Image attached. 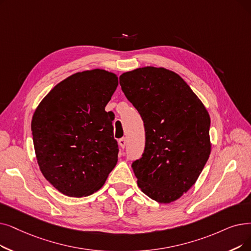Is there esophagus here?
<instances>
[{"label": "esophagus", "mask_w": 251, "mask_h": 251, "mask_svg": "<svg viewBox=\"0 0 251 251\" xmlns=\"http://www.w3.org/2000/svg\"><path fill=\"white\" fill-rule=\"evenodd\" d=\"M119 146H120V148H121L122 150H124V148H125V146H126V139H125V137H122V138H120L119 139Z\"/></svg>", "instance_id": "esophagus-1"}]
</instances>
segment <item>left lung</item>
Returning <instances> with one entry per match:
<instances>
[{"mask_svg": "<svg viewBox=\"0 0 251 251\" xmlns=\"http://www.w3.org/2000/svg\"><path fill=\"white\" fill-rule=\"evenodd\" d=\"M120 85L145 124V151L132 163L138 188L159 203L179 199L210 155L208 111L179 75L164 68L123 73Z\"/></svg>", "mask_w": 251, "mask_h": 251, "instance_id": "left-lung-1", "label": "left lung"}]
</instances>
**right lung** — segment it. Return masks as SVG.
Segmentation results:
<instances>
[{
  "label": "right lung",
  "instance_id": "add662e5",
  "mask_svg": "<svg viewBox=\"0 0 251 251\" xmlns=\"http://www.w3.org/2000/svg\"><path fill=\"white\" fill-rule=\"evenodd\" d=\"M117 86L112 72H78L54 86L32 115L40 170L65 196L80 198L99 191L117 164L114 114L104 110Z\"/></svg>",
  "mask_w": 251,
  "mask_h": 251
}]
</instances>
